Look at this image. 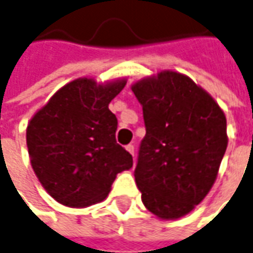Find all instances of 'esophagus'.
<instances>
[{
  "instance_id": "34e87169",
  "label": "esophagus",
  "mask_w": 253,
  "mask_h": 253,
  "mask_svg": "<svg viewBox=\"0 0 253 253\" xmlns=\"http://www.w3.org/2000/svg\"><path fill=\"white\" fill-rule=\"evenodd\" d=\"M126 150H128L132 156H135V146H133V145H128V146H126Z\"/></svg>"
}]
</instances>
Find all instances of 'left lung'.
<instances>
[{
  "instance_id": "8db88e82",
  "label": "left lung",
  "mask_w": 253,
  "mask_h": 253,
  "mask_svg": "<svg viewBox=\"0 0 253 253\" xmlns=\"http://www.w3.org/2000/svg\"><path fill=\"white\" fill-rule=\"evenodd\" d=\"M146 135L135 181L157 217L188 214L209 194L227 149V121L208 91L188 76L164 71L132 86Z\"/></svg>"
}]
</instances>
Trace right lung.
Segmentation results:
<instances>
[{
	"label": "right lung",
	"instance_id": "1",
	"mask_svg": "<svg viewBox=\"0 0 253 253\" xmlns=\"http://www.w3.org/2000/svg\"><path fill=\"white\" fill-rule=\"evenodd\" d=\"M125 81L97 84L81 78L61 87L30 120V163L43 188L69 208L104 201L132 156L117 143L118 121L108 104Z\"/></svg>",
	"mask_w": 253,
	"mask_h": 253
}]
</instances>
